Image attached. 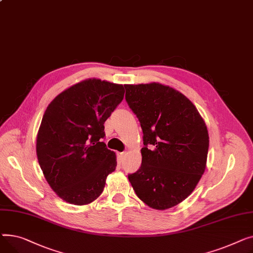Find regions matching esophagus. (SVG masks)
<instances>
[{"label": "esophagus", "instance_id": "1", "mask_svg": "<svg viewBox=\"0 0 253 253\" xmlns=\"http://www.w3.org/2000/svg\"><path fill=\"white\" fill-rule=\"evenodd\" d=\"M125 156H126V152H121V153H118V158H120V160H121V161H122V160H124Z\"/></svg>", "mask_w": 253, "mask_h": 253}]
</instances>
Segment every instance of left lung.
Returning a JSON list of instances; mask_svg holds the SVG:
<instances>
[{
  "mask_svg": "<svg viewBox=\"0 0 253 253\" xmlns=\"http://www.w3.org/2000/svg\"><path fill=\"white\" fill-rule=\"evenodd\" d=\"M125 87L144 144L142 165L128 180L148 206L170 209L191 194L205 170L207 127L193 103L172 87L157 83Z\"/></svg>",
  "mask_w": 253,
  "mask_h": 253,
  "instance_id": "1",
  "label": "left lung"
}]
</instances>
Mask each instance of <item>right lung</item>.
Returning <instances> with one entry per match:
<instances>
[{"label":"right lung","instance_id":"obj_1","mask_svg":"<svg viewBox=\"0 0 253 253\" xmlns=\"http://www.w3.org/2000/svg\"><path fill=\"white\" fill-rule=\"evenodd\" d=\"M124 95L123 84L86 80L59 94L44 111L37 156L50 187L64 201L91 203L115 170V153L102 139L104 123Z\"/></svg>","mask_w":253,"mask_h":253}]
</instances>
